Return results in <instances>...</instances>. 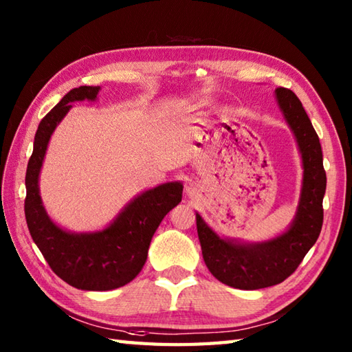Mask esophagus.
I'll return each instance as SVG.
<instances>
[{"label":"esophagus","mask_w":352,"mask_h":352,"mask_svg":"<svg viewBox=\"0 0 352 352\" xmlns=\"http://www.w3.org/2000/svg\"><path fill=\"white\" fill-rule=\"evenodd\" d=\"M188 192H189V193H192V192H193V188H192V186H189V188H188Z\"/></svg>","instance_id":"1"}]
</instances>
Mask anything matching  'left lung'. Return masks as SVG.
Returning <instances> with one entry per match:
<instances>
[{"instance_id": "1", "label": "left lung", "mask_w": 352, "mask_h": 352, "mask_svg": "<svg viewBox=\"0 0 352 352\" xmlns=\"http://www.w3.org/2000/svg\"><path fill=\"white\" fill-rule=\"evenodd\" d=\"M275 100L294 133L304 169L300 201L289 228L269 241L243 242L219 236L197 213L198 237L208 271L236 289L256 290L286 280L315 245L322 228L327 175L319 138L294 92L275 89Z\"/></svg>"}]
</instances>
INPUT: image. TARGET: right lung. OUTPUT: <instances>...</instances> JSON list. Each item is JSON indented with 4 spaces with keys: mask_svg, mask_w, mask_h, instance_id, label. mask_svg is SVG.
<instances>
[{
    "mask_svg": "<svg viewBox=\"0 0 352 352\" xmlns=\"http://www.w3.org/2000/svg\"><path fill=\"white\" fill-rule=\"evenodd\" d=\"M100 86L72 89L37 126L33 154L25 174V219L37 248L63 281L81 290H113L136 278L144 267L151 239L162 219L180 204L183 184L163 183L139 193L107 227L76 233L52 221L45 210L39 175L52 133L68 115L71 104L95 101Z\"/></svg>",
    "mask_w": 352,
    "mask_h": 352,
    "instance_id": "add662e5",
    "label": "right lung"
}]
</instances>
